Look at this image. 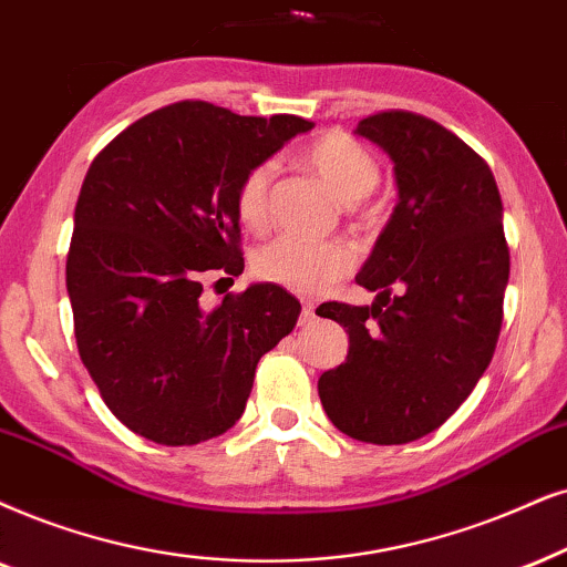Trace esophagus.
Masks as SVG:
<instances>
[{"instance_id":"34e87169","label":"esophagus","mask_w":567,"mask_h":567,"mask_svg":"<svg viewBox=\"0 0 567 567\" xmlns=\"http://www.w3.org/2000/svg\"><path fill=\"white\" fill-rule=\"evenodd\" d=\"M313 319H317V313H313L311 300H300V319H298V324L306 327V324H311Z\"/></svg>"}]
</instances>
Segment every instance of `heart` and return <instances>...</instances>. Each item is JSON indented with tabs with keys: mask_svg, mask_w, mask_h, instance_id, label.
I'll list each match as a JSON object with an SVG mask.
<instances>
[{
	"mask_svg": "<svg viewBox=\"0 0 567 567\" xmlns=\"http://www.w3.org/2000/svg\"><path fill=\"white\" fill-rule=\"evenodd\" d=\"M306 167H311L342 204H358L377 188L382 169L377 156L355 138L329 131L311 141L300 154ZM271 183V164H256L246 172L235 193V212L243 227L264 230L267 225V193ZM254 275L264 282L279 285L292 292H319L346 277L353 269V254L337 240L308 243L298 238H275L254 254Z\"/></svg>",
	"mask_w": 567,
	"mask_h": 567,
	"instance_id": "heart-1",
	"label": "heart"
}]
</instances>
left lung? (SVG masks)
Segmentation results:
<instances>
[{
    "instance_id": "obj_1",
    "label": "left lung",
    "mask_w": 567,
    "mask_h": 567,
    "mask_svg": "<svg viewBox=\"0 0 567 567\" xmlns=\"http://www.w3.org/2000/svg\"><path fill=\"white\" fill-rule=\"evenodd\" d=\"M355 133L395 162L400 200L355 277L374 303L324 306L350 348L319 398L342 434L405 444L442 426L494 355L511 277L503 198L489 164L434 120L379 112Z\"/></svg>"
}]
</instances>
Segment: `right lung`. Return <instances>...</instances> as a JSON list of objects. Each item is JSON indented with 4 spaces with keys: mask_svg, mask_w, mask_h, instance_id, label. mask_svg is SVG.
Masks as SVG:
<instances>
[{
    "mask_svg": "<svg viewBox=\"0 0 567 567\" xmlns=\"http://www.w3.org/2000/svg\"><path fill=\"white\" fill-rule=\"evenodd\" d=\"M313 123L240 117L209 102L162 106L106 143L75 204L68 296L75 342L104 403L156 444H198L246 411L264 353L300 303L259 282L200 306L204 282L243 271L235 193Z\"/></svg>",
    "mask_w": 567,
    "mask_h": 567,
    "instance_id": "right-lung-1",
    "label": "right lung"
}]
</instances>
